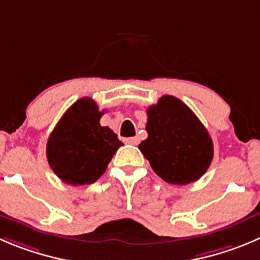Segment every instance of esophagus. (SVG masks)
<instances>
[{"label": "esophagus", "instance_id": "obj_1", "mask_svg": "<svg viewBox=\"0 0 260 260\" xmlns=\"http://www.w3.org/2000/svg\"><path fill=\"white\" fill-rule=\"evenodd\" d=\"M124 141H125V144H128V145H138V142H140V138L129 137V138H125Z\"/></svg>", "mask_w": 260, "mask_h": 260}]
</instances>
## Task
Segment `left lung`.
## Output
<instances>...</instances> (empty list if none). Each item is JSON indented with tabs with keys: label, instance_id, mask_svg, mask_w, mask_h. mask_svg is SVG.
<instances>
[{
	"label": "left lung",
	"instance_id": "8db88e82",
	"mask_svg": "<svg viewBox=\"0 0 260 260\" xmlns=\"http://www.w3.org/2000/svg\"><path fill=\"white\" fill-rule=\"evenodd\" d=\"M147 138L138 145L152 171L173 185L195 182L209 168L213 141L207 128L177 97H160L147 109Z\"/></svg>",
	"mask_w": 260,
	"mask_h": 260
}]
</instances>
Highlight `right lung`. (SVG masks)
<instances>
[{"mask_svg":"<svg viewBox=\"0 0 260 260\" xmlns=\"http://www.w3.org/2000/svg\"><path fill=\"white\" fill-rule=\"evenodd\" d=\"M103 115L92 99L83 97L68 109L48 137V164L68 185L96 182L123 145L110 128L100 124Z\"/></svg>","mask_w":260,"mask_h":260,"instance_id":"right-lung-1","label":"right lung"}]
</instances>
